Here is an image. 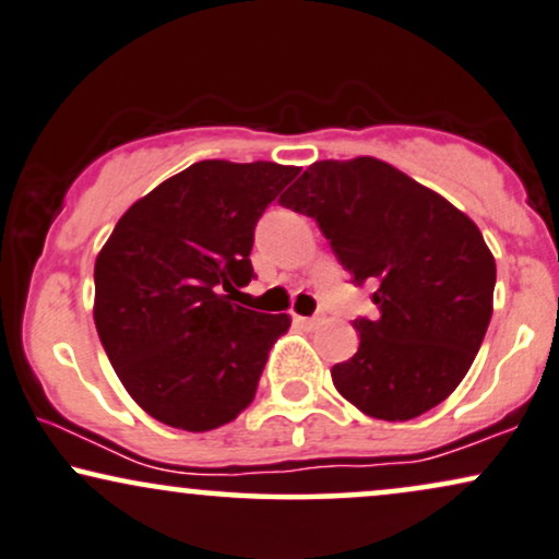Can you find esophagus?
<instances>
[{"mask_svg": "<svg viewBox=\"0 0 559 559\" xmlns=\"http://www.w3.org/2000/svg\"><path fill=\"white\" fill-rule=\"evenodd\" d=\"M296 322L304 324V328H317V324L324 322V312H317L312 317H296Z\"/></svg>", "mask_w": 559, "mask_h": 559, "instance_id": "esophagus-1", "label": "esophagus"}]
</instances>
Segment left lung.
I'll return each instance as SVG.
<instances>
[{
    "instance_id": "left-lung-1",
    "label": "left lung",
    "mask_w": 559,
    "mask_h": 559,
    "mask_svg": "<svg viewBox=\"0 0 559 559\" xmlns=\"http://www.w3.org/2000/svg\"><path fill=\"white\" fill-rule=\"evenodd\" d=\"M281 206L312 216L379 314L356 317V356L332 384L361 413L409 420L456 390L492 317L496 260L477 224L386 162L324 159Z\"/></svg>"
}]
</instances>
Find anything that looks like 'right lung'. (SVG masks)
Instances as JSON below:
<instances>
[{
    "label": "right lung",
    "instance_id": "add662e5",
    "mask_svg": "<svg viewBox=\"0 0 559 559\" xmlns=\"http://www.w3.org/2000/svg\"><path fill=\"white\" fill-rule=\"evenodd\" d=\"M299 167L203 159L121 216L95 263V328L118 379L152 418L214 430L258 392L288 314L235 301L255 278V227Z\"/></svg>",
    "mask_w": 559,
    "mask_h": 559
}]
</instances>
